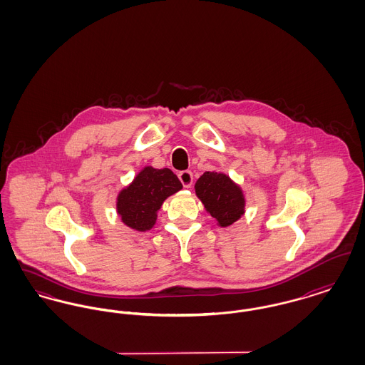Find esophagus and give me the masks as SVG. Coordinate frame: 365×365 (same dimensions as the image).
Returning a JSON list of instances; mask_svg holds the SVG:
<instances>
[{
	"mask_svg": "<svg viewBox=\"0 0 365 365\" xmlns=\"http://www.w3.org/2000/svg\"><path fill=\"white\" fill-rule=\"evenodd\" d=\"M179 180L182 182V185L185 186V187H191V185H192V174H191V171H182V173H179Z\"/></svg>",
	"mask_w": 365,
	"mask_h": 365,
	"instance_id": "esophagus-1",
	"label": "esophagus"
}]
</instances>
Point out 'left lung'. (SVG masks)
Here are the masks:
<instances>
[{"label": "left lung", "instance_id": "left-lung-1", "mask_svg": "<svg viewBox=\"0 0 365 365\" xmlns=\"http://www.w3.org/2000/svg\"><path fill=\"white\" fill-rule=\"evenodd\" d=\"M195 194L222 227L231 226L245 212L242 190L227 175L207 171L197 180Z\"/></svg>", "mask_w": 365, "mask_h": 365}]
</instances>
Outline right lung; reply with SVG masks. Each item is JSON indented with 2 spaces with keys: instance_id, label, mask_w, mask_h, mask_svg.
Here are the masks:
<instances>
[{
  "instance_id": "right-lung-1",
  "label": "right lung",
  "mask_w": 365,
  "mask_h": 365,
  "mask_svg": "<svg viewBox=\"0 0 365 365\" xmlns=\"http://www.w3.org/2000/svg\"><path fill=\"white\" fill-rule=\"evenodd\" d=\"M180 189V180L170 168L145 167L134 182L120 191L118 213L124 225L137 231H148L155 226L157 210L164 200Z\"/></svg>"
}]
</instances>
